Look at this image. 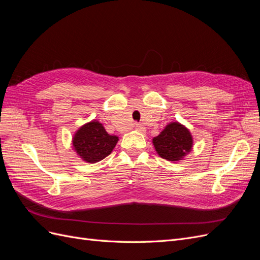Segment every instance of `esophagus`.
Returning a JSON list of instances; mask_svg holds the SVG:
<instances>
[{"instance_id": "34e87169", "label": "esophagus", "mask_w": 260, "mask_h": 260, "mask_svg": "<svg viewBox=\"0 0 260 260\" xmlns=\"http://www.w3.org/2000/svg\"><path fill=\"white\" fill-rule=\"evenodd\" d=\"M135 129H136V130H139V131H142V130H143V128L141 127L140 124H135Z\"/></svg>"}]
</instances>
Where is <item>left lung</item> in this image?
I'll list each match as a JSON object with an SVG mask.
<instances>
[{
	"label": "left lung",
	"mask_w": 260,
	"mask_h": 260,
	"mask_svg": "<svg viewBox=\"0 0 260 260\" xmlns=\"http://www.w3.org/2000/svg\"><path fill=\"white\" fill-rule=\"evenodd\" d=\"M153 144L161 158L169 161H179L191 152L193 138L183 124L170 122L158 136L153 139Z\"/></svg>",
	"instance_id": "8db88e82"
}]
</instances>
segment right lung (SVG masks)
I'll return each instance as SVG.
<instances>
[{
  "label": "right lung",
  "mask_w": 260,
  "mask_h": 260,
  "mask_svg": "<svg viewBox=\"0 0 260 260\" xmlns=\"http://www.w3.org/2000/svg\"><path fill=\"white\" fill-rule=\"evenodd\" d=\"M118 140V137L108 135L101 122L93 120L77 130L73 138V146L80 158L94 164L111 154Z\"/></svg>",
  "instance_id": "right-lung-1"
}]
</instances>
